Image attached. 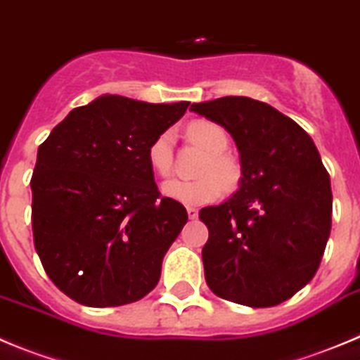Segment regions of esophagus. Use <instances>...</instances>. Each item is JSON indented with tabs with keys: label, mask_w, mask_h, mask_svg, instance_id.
<instances>
[{
	"label": "esophagus",
	"mask_w": 360,
	"mask_h": 360,
	"mask_svg": "<svg viewBox=\"0 0 360 360\" xmlns=\"http://www.w3.org/2000/svg\"><path fill=\"white\" fill-rule=\"evenodd\" d=\"M186 212H188V217H190V219H192V220H195L197 215H199V212H197V208H193V206H188Z\"/></svg>",
	"instance_id": "esophagus-1"
}]
</instances>
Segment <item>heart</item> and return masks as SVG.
Masks as SVG:
<instances>
[{
	"label": "heart",
	"mask_w": 360,
	"mask_h": 360,
	"mask_svg": "<svg viewBox=\"0 0 360 360\" xmlns=\"http://www.w3.org/2000/svg\"><path fill=\"white\" fill-rule=\"evenodd\" d=\"M188 140L206 152V160L199 167V176L193 181L174 179L163 186L165 195L177 202L199 206L219 199L224 188H233L238 181V168L226 154L229 136L222 125L210 120H193L186 127ZM147 161L152 172L168 177L174 170V138L170 132H161L147 148Z\"/></svg>",
	"instance_id": "heart-1"
}]
</instances>
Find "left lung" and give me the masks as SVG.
<instances>
[{
    "label": "left lung",
    "instance_id": "left-lung-1",
    "mask_svg": "<svg viewBox=\"0 0 360 360\" xmlns=\"http://www.w3.org/2000/svg\"><path fill=\"white\" fill-rule=\"evenodd\" d=\"M240 152L238 192L199 212L206 283L222 300L274 307L314 278L332 228V188L312 138L289 116L248 96L192 103Z\"/></svg>",
    "mask_w": 360,
    "mask_h": 360
}]
</instances>
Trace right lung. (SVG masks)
I'll return each mask as SVG.
<instances>
[{"mask_svg": "<svg viewBox=\"0 0 360 360\" xmlns=\"http://www.w3.org/2000/svg\"><path fill=\"white\" fill-rule=\"evenodd\" d=\"M188 105L100 96L73 109L39 147L30 181L35 251L80 305H127L160 281L188 213L160 193L147 148Z\"/></svg>", "mask_w": 360, "mask_h": 360, "instance_id": "obj_1", "label": "right lung"}]
</instances>
